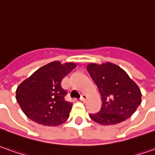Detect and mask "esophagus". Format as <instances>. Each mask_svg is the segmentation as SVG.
<instances>
[{"mask_svg": "<svg viewBox=\"0 0 155 155\" xmlns=\"http://www.w3.org/2000/svg\"><path fill=\"white\" fill-rule=\"evenodd\" d=\"M87 99H88V96L86 95V94H82L81 98H80V100L81 101H86Z\"/></svg>", "mask_w": 155, "mask_h": 155, "instance_id": "34e87169", "label": "esophagus"}]
</instances>
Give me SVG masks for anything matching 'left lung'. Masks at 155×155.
I'll return each mask as SVG.
<instances>
[{"mask_svg":"<svg viewBox=\"0 0 155 155\" xmlns=\"http://www.w3.org/2000/svg\"><path fill=\"white\" fill-rule=\"evenodd\" d=\"M88 73L101 95L100 111L89 117L101 125H115L131 117L141 104L140 89L120 67L107 62L89 64Z\"/></svg>","mask_w":155,"mask_h":155,"instance_id":"8db88e82","label":"left lung"}]
</instances>
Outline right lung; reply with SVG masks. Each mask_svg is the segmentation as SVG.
<instances>
[{
    "instance_id": "obj_1",
    "label": "right lung",
    "mask_w": 155,
    "mask_h": 155,
    "mask_svg": "<svg viewBox=\"0 0 155 155\" xmlns=\"http://www.w3.org/2000/svg\"><path fill=\"white\" fill-rule=\"evenodd\" d=\"M75 67L74 63L53 61L19 85L16 99L28 118L44 126H58L67 120L72 103L66 100L67 93L61 84Z\"/></svg>"
}]
</instances>
